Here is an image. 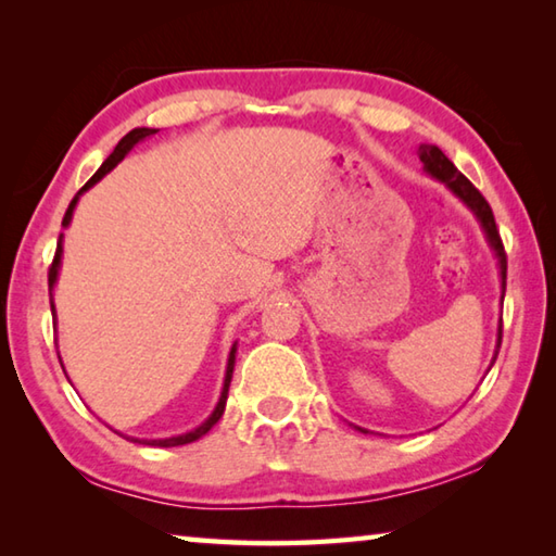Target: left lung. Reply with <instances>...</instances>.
<instances>
[{
	"label": "left lung",
	"mask_w": 556,
	"mask_h": 556,
	"mask_svg": "<svg viewBox=\"0 0 556 556\" xmlns=\"http://www.w3.org/2000/svg\"><path fill=\"white\" fill-rule=\"evenodd\" d=\"M419 159L421 164H425V172L437 178L439 184H444L451 193L456 195V199L466 205V208L476 215V220L481 223V228L485 232V240L488 244H491L493 255L497 260V271H501V289L503 294L501 299L505 296V279H507V260H505V250H503V240H501V232H497L495 228V218H493V211L491 205H488V201L481 195V191L468 181V178L458 172V168L451 164V159L441 152V149L437 144H419ZM501 338H503V321L501 326H497V343H495V353H493V363L497 357V351H501ZM491 363V365H493ZM357 431H365L357 427ZM368 434V431H365Z\"/></svg>",
	"instance_id": "1"
}]
</instances>
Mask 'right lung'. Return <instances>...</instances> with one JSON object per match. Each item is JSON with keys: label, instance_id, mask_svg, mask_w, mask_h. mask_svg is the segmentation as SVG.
<instances>
[{"label": "right lung", "instance_id": "right-lung-1", "mask_svg": "<svg viewBox=\"0 0 556 556\" xmlns=\"http://www.w3.org/2000/svg\"><path fill=\"white\" fill-rule=\"evenodd\" d=\"M159 129H152V127H137V129H131V131H127L125 137L119 139V144L115 147V152H112L105 162H102V166L98 168L96 174H92V178L90 181L80 188L78 193H75V199L71 201V205H68V211H65V215H63V228H68L71 225V220H73V211H75V205H78V201H80V195L88 191V188H92L96 186L102 176H108L112 168H115L122 159H125L131 149H135V144H139V142H144L147 137H152V135H156ZM61 257H63V232H61V238H59V248H55V257H53V265H51V269H49V291H51V314L55 316V306H53V287H55V281H59V269H61ZM235 353H238V343H232V348H230V355H228V368H225V380H223V392H220V400H218V404H215V409L211 412V417L205 419V421H201L199 427L195 429H191V431H186V434H178V437H168V439H137V437H125V434H117L119 437H125V439H129V441H135V444H147V446H164V448H168V446H184V444H191V441H195V439H201V437H205L208 434V431L218 425V419L223 417V412H225V402H228V390H230V380H232V370H235ZM59 361H61V355H59ZM63 365V363H61ZM65 372V370H63Z\"/></svg>", "mask_w": 556, "mask_h": 556}]
</instances>
